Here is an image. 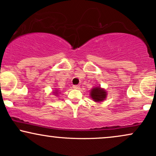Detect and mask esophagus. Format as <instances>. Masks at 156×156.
<instances>
[{
    "mask_svg": "<svg viewBox=\"0 0 156 156\" xmlns=\"http://www.w3.org/2000/svg\"><path fill=\"white\" fill-rule=\"evenodd\" d=\"M73 88L75 89H78L80 88V87H79V85H74L73 87Z\"/></svg>",
    "mask_w": 156,
    "mask_h": 156,
    "instance_id": "esophagus-1",
    "label": "esophagus"
}]
</instances>
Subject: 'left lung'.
Returning <instances> with one entry per match:
<instances>
[{"label":"left lung","mask_w":156,"mask_h":156,"mask_svg":"<svg viewBox=\"0 0 156 156\" xmlns=\"http://www.w3.org/2000/svg\"><path fill=\"white\" fill-rule=\"evenodd\" d=\"M91 98L95 102H101L104 101L106 98V92L101 87H95L91 91Z\"/></svg>","instance_id":"8db88e82"}]
</instances>
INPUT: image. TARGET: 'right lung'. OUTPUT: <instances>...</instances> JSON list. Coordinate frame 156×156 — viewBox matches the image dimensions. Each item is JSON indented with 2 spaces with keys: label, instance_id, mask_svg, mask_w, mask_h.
Instances as JSON below:
<instances>
[{
  "label": "right lung",
  "instance_id": "right-lung-1",
  "mask_svg": "<svg viewBox=\"0 0 156 156\" xmlns=\"http://www.w3.org/2000/svg\"><path fill=\"white\" fill-rule=\"evenodd\" d=\"M53 93H55V94H57V92H53Z\"/></svg>",
  "mask_w": 156,
  "mask_h": 156
}]
</instances>
